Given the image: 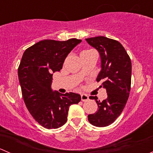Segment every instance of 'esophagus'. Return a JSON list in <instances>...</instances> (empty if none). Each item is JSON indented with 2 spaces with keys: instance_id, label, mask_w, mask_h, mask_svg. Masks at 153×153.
I'll list each match as a JSON object with an SVG mask.
<instances>
[{
  "instance_id": "obj_1",
  "label": "esophagus",
  "mask_w": 153,
  "mask_h": 153,
  "mask_svg": "<svg viewBox=\"0 0 153 153\" xmlns=\"http://www.w3.org/2000/svg\"><path fill=\"white\" fill-rule=\"evenodd\" d=\"M81 101H86L89 100V96L86 94H81Z\"/></svg>"
}]
</instances>
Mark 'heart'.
I'll return each instance as SVG.
<instances>
[{
    "instance_id": "heart-1",
    "label": "heart",
    "mask_w": 153,
    "mask_h": 153,
    "mask_svg": "<svg viewBox=\"0 0 153 153\" xmlns=\"http://www.w3.org/2000/svg\"><path fill=\"white\" fill-rule=\"evenodd\" d=\"M85 51H87V50H85Z\"/></svg>"
}]
</instances>
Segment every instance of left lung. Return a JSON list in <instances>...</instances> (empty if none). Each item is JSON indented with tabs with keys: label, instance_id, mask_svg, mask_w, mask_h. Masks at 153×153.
I'll use <instances>...</instances> for the list:
<instances>
[{
	"label": "left lung",
	"instance_id": "left-lung-1",
	"mask_svg": "<svg viewBox=\"0 0 153 153\" xmlns=\"http://www.w3.org/2000/svg\"><path fill=\"white\" fill-rule=\"evenodd\" d=\"M86 41L99 53L101 71L96 80L102 81L107 92V98L101 102L96 96L89 97L95 100L98 109L88 115V120L94 126L104 127L112 124L125 107L130 92L132 64L118 41L104 36L86 38Z\"/></svg>",
	"mask_w": 153,
	"mask_h": 153
}]
</instances>
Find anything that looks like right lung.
Segmentation results:
<instances>
[{
    "label": "right lung",
    "mask_w": 153,
    "mask_h": 153,
    "mask_svg": "<svg viewBox=\"0 0 153 153\" xmlns=\"http://www.w3.org/2000/svg\"><path fill=\"white\" fill-rule=\"evenodd\" d=\"M81 40H44L24 52L18 74L26 106L34 119L47 129L65 124L69 106L81 101L74 92L61 94L52 89V75L63 67L64 60Z\"/></svg>",
    "instance_id": "right-lung-1"
}]
</instances>
